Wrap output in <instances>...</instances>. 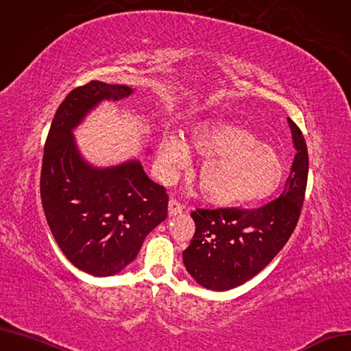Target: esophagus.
<instances>
[{
  "mask_svg": "<svg viewBox=\"0 0 351 351\" xmlns=\"http://www.w3.org/2000/svg\"><path fill=\"white\" fill-rule=\"evenodd\" d=\"M183 210H184V206L177 199L171 197L170 202H168V215H170V216H176Z\"/></svg>",
  "mask_w": 351,
  "mask_h": 351,
  "instance_id": "1",
  "label": "esophagus"
}]
</instances>
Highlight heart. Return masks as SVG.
Wrapping results in <instances>:
<instances>
[{
  "label": "heart",
  "instance_id": "heart-1",
  "mask_svg": "<svg viewBox=\"0 0 351 351\" xmlns=\"http://www.w3.org/2000/svg\"><path fill=\"white\" fill-rule=\"evenodd\" d=\"M189 148L203 161L197 181L204 200L215 206H241L267 199L286 176L285 161L252 130L228 122H204L193 129ZM186 142L167 135L160 155L171 174L189 164Z\"/></svg>",
  "mask_w": 351,
  "mask_h": 351
}]
</instances>
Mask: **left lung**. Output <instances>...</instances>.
I'll return each instance as SVG.
<instances>
[{
    "instance_id": "1",
    "label": "left lung",
    "mask_w": 351,
    "mask_h": 351,
    "mask_svg": "<svg viewBox=\"0 0 351 351\" xmlns=\"http://www.w3.org/2000/svg\"><path fill=\"white\" fill-rule=\"evenodd\" d=\"M289 120L296 149L282 195L258 209H196V231L183 251L187 271L212 291H229L258 274L291 238L299 221L308 181L304 135Z\"/></svg>"
}]
</instances>
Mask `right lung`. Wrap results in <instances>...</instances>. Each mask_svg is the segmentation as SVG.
Masks as SVG:
<instances>
[{
    "label": "right lung",
    "mask_w": 351,
    "mask_h": 351,
    "mask_svg": "<svg viewBox=\"0 0 351 351\" xmlns=\"http://www.w3.org/2000/svg\"><path fill=\"white\" fill-rule=\"evenodd\" d=\"M132 88L91 81L60 103L47 134L40 197L47 225L65 257L93 276H113L134 261L143 239L165 221V187L139 161L95 168L82 160L72 129L101 100H120Z\"/></svg>",
    "instance_id": "right-lung-1"
}]
</instances>
